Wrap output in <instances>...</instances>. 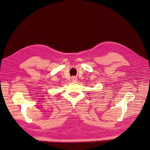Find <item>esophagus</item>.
<instances>
[{
    "instance_id": "34e87169",
    "label": "esophagus",
    "mask_w": 150,
    "mask_h": 150,
    "mask_svg": "<svg viewBox=\"0 0 150 150\" xmlns=\"http://www.w3.org/2000/svg\"><path fill=\"white\" fill-rule=\"evenodd\" d=\"M71 80H72V81H77V78L73 77L71 78Z\"/></svg>"
}]
</instances>
